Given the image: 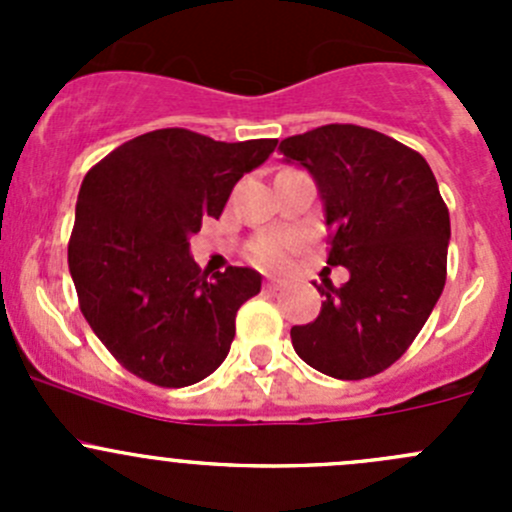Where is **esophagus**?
<instances>
[{
	"label": "esophagus",
	"mask_w": 512,
	"mask_h": 512,
	"mask_svg": "<svg viewBox=\"0 0 512 512\" xmlns=\"http://www.w3.org/2000/svg\"><path fill=\"white\" fill-rule=\"evenodd\" d=\"M265 287L270 289V292H277V289H282V287H285V282H282V280H275V277H267Z\"/></svg>",
	"instance_id": "1"
}]
</instances>
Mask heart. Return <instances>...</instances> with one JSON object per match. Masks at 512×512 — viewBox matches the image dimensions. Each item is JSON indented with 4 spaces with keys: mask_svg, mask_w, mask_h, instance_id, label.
Wrapping results in <instances>:
<instances>
[{
    "mask_svg": "<svg viewBox=\"0 0 512 512\" xmlns=\"http://www.w3.org/2000/svg\"><path fill=\"white\" fill-rule=\"evenodd\" d=\"M294 247H297V240L292 235H285V232H272V235L257 237L250 245V257L262 267H285L289 265L294 255Z\"/></svg>",
    "mask_w": 512,
    "mask_h": 512,
    "instance_id": "heart-1",
    "label": "heart"
}]
</instances>
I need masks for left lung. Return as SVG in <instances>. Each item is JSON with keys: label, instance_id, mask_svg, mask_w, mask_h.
<instances>
[{"label": "left lung", "instance_id": "left-lung-1", "mask_svg": "<svg viewBox=\"0 0 512 512\" xmlns=\"http://www.w3.org/2000/svg\"><path fill=\"white\" fill-rule=\"evenodd\" d=\"M309 170L329 227L327 265L349 280L324 294L314 322L292 327L294 352L334 379L389 369L436 307L446 285L448 208L421 153L371 128L329 123L280 143Z\"/></svg>", "mask_w": 512, "mask_h": 512}]
</instances>
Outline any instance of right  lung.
Listing matches in <instances>:
<instances>
[{
	"instance_id": "right-lung-1",
	"label": "right lung",
	"mask_w": 512,
	"mask_h": 512,
	"mask_svg": "<svg viewBox=\"0 0 512 512\" xmlns=\"http://www.w3.org/2000/svg\"><path fill=\"white\" fill-rule=\"evenodd\" d=\"M275 138L223 143L185 128L143 133L86 173L69 240L79 307L118 364L165 389L213 374L260 272H200L190 235L220 218L232 188Z\"/></svg>"
}]
</instances>
